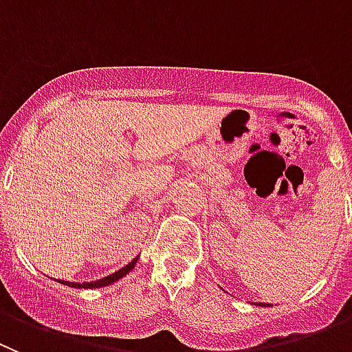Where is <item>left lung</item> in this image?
I'll list each match as a JSON object with an SVG mask.
<instances>
[{
	"mask_svg": "<svg viewBox=\"0 0 352 352\" xmlns=\"http://www.w3.org/2000/svg\"><path fill=\"white\" fill-rule=\"evenodd\" d=\"M256 305H265V303H256ZM270 305V303H267V307Z\"/></svg>",
	"mask_w": 352,
	"mask_h": 352,
	"instance_id": "8db88e82",
	"label": "left lung"
}]
</instances>
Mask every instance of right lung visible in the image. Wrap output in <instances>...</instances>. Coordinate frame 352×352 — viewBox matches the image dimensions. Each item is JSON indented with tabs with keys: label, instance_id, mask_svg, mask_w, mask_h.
I'll return each instance as SVG.
<instances>
[{
	"label": "right lung",
	"instance_id": "add662e5",
	"mask_svg": "<svg viewBox=\"0 0 352 352\" xmlns=\"http://www.w3.org/2000/svg\"><path fill=\"white\" fill-rule=\"evenodd\" d=\"M137 261H138V256H137V258H133L131 261H129L128 265H126V267L121 268V270L113 272V274H110L109 277H103V278H98V280H93V283H69V280H61V278H54V280H56V283H59V284H65V286H68V287H78V289H80V287H82V289H93V287H105V286H109V284L117 283V280L124 277V275H128L129 272H131L133 268H135Z\"/></svg>",
	"mask_w": 352,
	"mask_h": 352
}]
</instances>
